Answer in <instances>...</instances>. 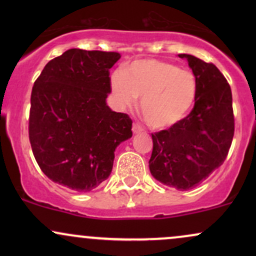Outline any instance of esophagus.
<instances>
[{"mask_svg":"<svg viewBox=\"0 0 256 256\" xmlns=\"http://www.w3.org/2000/svg\"><path fill=\"white\" fill-rule=\"evenodd\" d=\"M132 131H134V134H140V132H143V128L140 124H137V122H134L132 125Z\"/></svg>","mask_w":256,"mask_h":256,"instance_id":"1","label":"esophagus"}]
</instances>
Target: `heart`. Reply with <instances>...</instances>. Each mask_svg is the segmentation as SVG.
Segmentation results:
<instances>
[{
  "mask_svg": "<svg viewBox=\"0 0 256 256\" xmlns=\"http://www.w3.org/2000/svg\"><path fill=\"white\" fill-rule=\"evenodd\" d=\"M119 104L134 107L140 98V113L149 126L167 128L182 122L192 110L198 94L195 73L155 58L134 61L128 70H116L110 78Z\"/></svg>",
  "mask_w": 256,
  "mask_h": 256,
  "instance_id": "1",
  "label": "heart"
}]
</instances>
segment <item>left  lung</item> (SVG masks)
Wrapping results in <instances>:
<instances>
[{"instance_id": "8db88e82", "label": "left lung", "mask_w": 256, "mask_h": 256, "mask_svg": "<svg viewBox=\"0 0 256 256\" xmlns=\"http://www.w3.org/2000/svg\"><path fill=\"white\" fill-rule=\"evenodd\" d=\"M198 82L192 110L178 124L152 134V176L167 186L185 192L198 186L222 165L234 132L231 88L216 64L189 54Z\"/></svg>"}]
</instances>
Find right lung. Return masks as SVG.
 <instances>
[{
    "mask_svg": "<svg viewBox=\"0 0 256 256\" xmlns=\"http://www.w3.org/2000/svg\"><path fill=\"white\" fill-rule=\"evenodd\" d=\"M116 52L70 49L46 64L31 92L28 138L42 172L79 192L110 177L132 120L106 104Z\"/></svg>",
    "mask_w": 256,
    "mask_h": 256,
    "instance_id": "right-lung-1",
    "label": "right lung"
}]
</instances>
